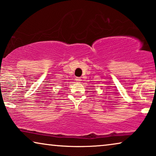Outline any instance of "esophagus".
<instances>
[{
    "label": "esophagus",
    "instance_id": "34e87169",
    "mask_svg": "<svg viewBox=\"0 0 156 156\" xmlns=\"http://www.w3.org/2000/svg\"><path fill=\"white\" fill-rule=\"evenodd\" d=\"M75 80H76V82H77V83H80L81 81H82V80H81L80 77H76L75 78Z\"/></svg>",
    "mask_w": 156,
    "mask_h": 156
}]
</instances>
